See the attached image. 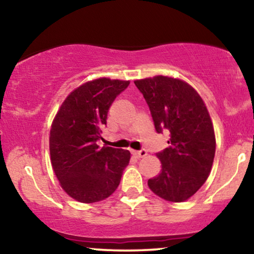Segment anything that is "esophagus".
I'll return each mask as SVG.
<instances>
[{
	"mask_svg": "<svg viewBox=\"0 0 254 254\" xmlns=\"http://www.w3.org/2000/svg\"><path fill=\"white\" fill-rule=\"evenodd\" d=\"M131 154H133L135 157L136 158H142V157H145L147 156V151L144 150V149H142V150H133L131 151Z\"/></svg>",
	"mask_w": 254,
	"mask_h": 254,
	"instance_id": "esophagus-1",
	"label": "esophagus"
}]
</instances>
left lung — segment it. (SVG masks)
Listing matches in <instances>:
<instances>
[{"label": "left lung", "mask_w": 254, "mask_h": 254, "mask_svg": "<svg viewBox=\"0 0 254 254\" xmlns=\"http://www.w3.org/2000/svg\"><path fill=\"white\" fill-rule=\"evenodd\" d=\"M134 83L149 105L156 131H170L169 148L156 154L162 170L148 180L149 189L170 202H184L200 190L213 166L216 140L206 104L183 79L157 75Z\"/></svg>", "instance_id": "obj_1"}]
</instances>
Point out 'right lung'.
<instances>
[{
  "label": "right lung",
  "instance_id": "obj_1",
  "mask_svg": "<svg viewBox=\"0 0 254 254\" xmlns=\"http://www.w3.org/2000/svg\"><path fill=\"white\" fill-rule=\"evenodd\" d=\"M129 81L100 77L79 85L61 104L50 131L53 171L72 199L93 203L109 197L119 186L130 152L99 148L107 112Z\"/></svg>",
  "mask_w": 254,
  "mask_h": 254
}]
</instances>
